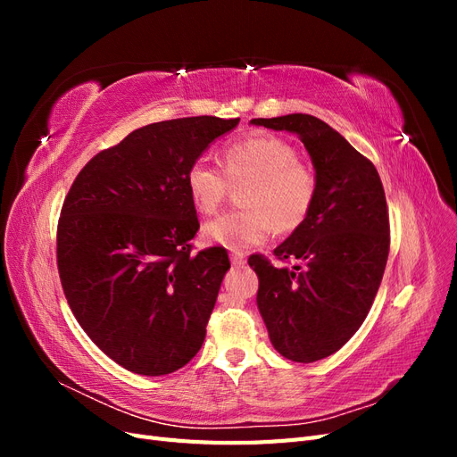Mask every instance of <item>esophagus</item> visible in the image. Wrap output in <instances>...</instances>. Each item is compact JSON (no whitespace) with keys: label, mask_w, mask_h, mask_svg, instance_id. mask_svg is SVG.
<instances>
[{"label":"esophagus","mask_w":457,"mask_h":457,"mask_svg":"<svg viewBox=\"0 0 457 457\" xmlns=\"http://www.w3.org/2000/svg\"><path fill=\"white\" fill-rule=\"evenodd\" d=\"M230 261H232V265H244V262H245V253L244 252H232L230 253Z\"/></svg>","instance_id":"34e87169"}]
</instances>
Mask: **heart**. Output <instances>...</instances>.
Listing matches in <instances>:
<instances>
[{
	"mask_svg": "<svg viewBox=\"0 0 457 457\" xmlns=\"http://www.w3.org/2000/svg\"><path fill=\"white\" fill-rule=\"evenodd\" d=\"M187 190L200 213H213L240 185L244 207L220 213L204 225L212 244L247 250L267 242L274 228L292 232L305 223L318 198V175L297 148L274 135H250L223 148V168L207 158L192 160Z\"/></svg>",
	"mask_w": 457,
	"mask_h": 457,
	"instance_id": "b5f03b06",
	"label": "heart"
}]
</instances>
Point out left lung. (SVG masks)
Segmentation results:
<instances>
[{"instance_id": "8db88e82", "label": "left lung", "mask_w": 457, "mask_h": 457, "mask_svg": "<svg viewBox=\"0 0 457 457\" xmlns=\"http://www.w3.org/2000/svg\"><path fill=\"white\" fill-rule=\"evenodd\" d=\"M252 123L297 133L318 175L311 215L274 250L294 270L250 257L274 349L287 361L316 362L356 334L378 295L391 247L385 190L376 165L326 121L287 114Z\"/></svg>"}]
</instances>
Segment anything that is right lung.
<instances>
[{
	"mask_svg": "<svg viewBox=\"0 0 457 457\" xmlns=\"http://www.w3.org/2000/svg\"><path fill=\"white\" fill-rule=\"evenodd\" d=\"M240 118L150 123L101 150L78 173L57 227L61 286L106 356L141 376L188 364L205 339L225 247L192 253L200 220L187 170Z\"/></svg>",
	"mask_w": 457,
	"mask_h": 457,
	"instance_id": "obj_1",
	"label": "right lung"
}]
</instances>
